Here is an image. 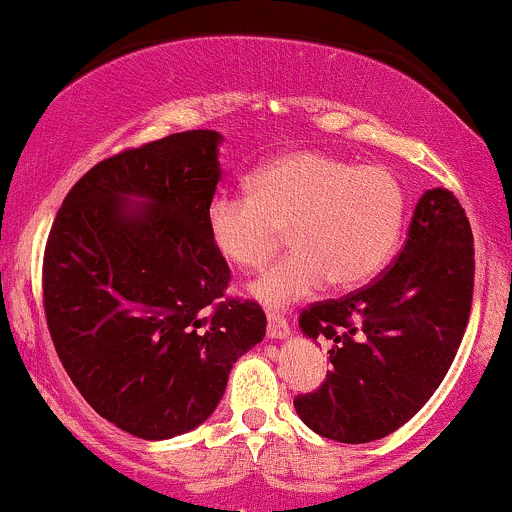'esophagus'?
<instances>
[{
	"label": "esophagus",
	"mask_w": 512,
	"mask_h": 512,
	"mask_svg": "<svg viewBox=\"0 0 512 512\" xmlns=\"http://www.w3.org/2000/svg\"><path fill=\"white\" fill-rule=\"evenodd\" d=\"M290 332V324L278 310H268V337L283 339Z\"/></svg>",
	"instance_id": "esophagus-1"
}]
</instances>
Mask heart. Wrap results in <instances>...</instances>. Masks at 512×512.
<instances>
[{"label": "heart", "instance_id": "heart-1", "mask_svg": "<svg viewBox=\"0 0 512 512\" xmlns=\"http://www.w3.org/2000/svg\"><path fill=\"white\" fill-rule=\"evenodd\" d=\"M403 214V185L388 168L293 151L258 168L249 190H219L205 224L214 251L239 271L261 268L288 232L295 249L251 285L258 300L285 305L327 280L356 288L376 276L398 241Z\"/></svg>", "mask_w": 512, "mask_h": 512}]
</instances>
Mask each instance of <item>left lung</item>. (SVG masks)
<instances>
[{"label":"left lung","mask_w":512,"mask_h":512,"mask_svg":"<svg viewBox=\"0 0 512 512\" xmlns=\"http://www.w3.org/2000/svg\"><path fill=\"white\" fill-rule=\"evenodd\" d=\"M474 295V234L447 188L417 202L403 251L376 280L300 312L329 339L332 371L295 410L310 430L364 444L403 427L439 388L464 337Z\"/></svg>","instance_id":"8db88e82"}]
</instances>
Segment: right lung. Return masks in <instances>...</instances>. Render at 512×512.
<instances>
[{"label": "right lung", "mask_w": 512, "mask_h": 512, "mask_svg": "<svg viewBox=\"0 0 512 512\" xmlns=\"http://www.w3.org/2000/svg\"><path fill=\"white\" fill-rule=\"evenodd\" d=\"M219 141L192 129L104 158L65 195L46 241L43 310L60 364L104 420L141 439L202 425L234 361L266 337L261 305L227 295L232 271L207 236Z\"/></svg>", "instance_id": "obj_1"}]
</instances>
